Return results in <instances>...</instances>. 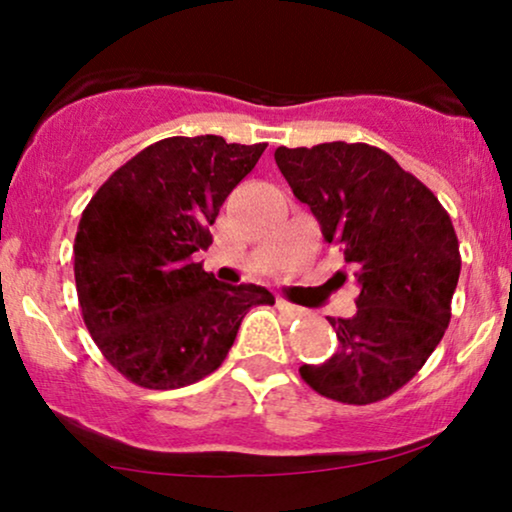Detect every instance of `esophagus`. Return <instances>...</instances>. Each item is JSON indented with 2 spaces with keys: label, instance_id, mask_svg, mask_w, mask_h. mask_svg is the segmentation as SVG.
<instances>
[{
  "label": "esophagus",
  "instance_id": "1",
  "mask_svg": "<svg viewBox=\"0 0 512 512\" xmlns=\"http://www.w3.org/2000/svg\"><path fill=\"white\" fill-rule=\"evenodd\" d=\"M277 311H282V313H287L289 318H299V315H304V308H299V306H294V304H289V301H285V299H277Z\"/></svg>",
  "mask_w": 512,
  "mask_h": 512
}]
</instances>
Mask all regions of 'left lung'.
Returning <instances> with one entry per match:
<instances>
[{
	"instance_id": "8db88e82",
	"label": "left lung",
	"mask_w": 512,
	"mask_h": 512,
	"mask_svg": "<svg viewBox=\"0 0 512 512\" xmlns=\"http://www.w3.org/2000/svg\"><path fill=\"white\" fill-rule=\"evenodd\" d=\"M275 163L361 287L353 318H327L337 330V353L301 365V377L351 406L387 399L418 375L449 327L460 275L449 213L415 175L370 144L277 147Z\"/></svg>"
}]
</instances>
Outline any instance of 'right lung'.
<instances>
[{
  "label": "right lung",
  "instance_id": "add662e5",
  "mask_svg": "<svg viewBox=\"0 0 512 512\" xmlns=\"http://www.w3.org/2000/svg\"><path fill=\"white\" fill-rule=\"evenodd\" d=\"M263 151L218 135L166 137L118 168L82 211L73 244L82 320L137 387L204 380L225 361L249 308L275 304L266 287L223 285L192 261Z\"/></svg>",
  "mask_w": 512,
  "mask_h": 512
}]
</instances>
